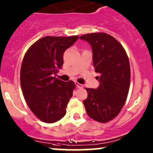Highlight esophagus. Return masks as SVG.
<instances>
[{
  "label": "esophagus",
  "mask_w": 153,
  "mask_h": 153,
  "mask_svg": "<svg viewBox=\"0 0 153 153\" xmlns=\"http://www.w3.org/2000/svg\"><path fill=\"white\" fill-rule=\"evenodd\" d=\"M75 85H76V87L77 88H83V85H82V84L76 82L75 83Z\"/></svg>",
  "instance_id": "1"
}]
</instances>
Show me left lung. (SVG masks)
<instances>
[{"mask_svg": "<svg viewBox=\"0 0 153 153\" xmlns=\"http://www.w3.org/2000/svg\"><path fill=\"white\" fill-rule=\"evenodd\" d=\"M79 39L90 44L93 66L99 74V86L86 88L88 98L83 101L86 112L98 122H109L119 114L127 98L131 81L128 57L123 46L109 34H85Z\"/></svg>", "mask_w": 153, "mask_h": 153, "instance_id": "obj_1", "label": "left lung"}]
</instances>
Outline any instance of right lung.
<instances>
[{
  "mask_svg": "<svg viewBox=\"0 0 153 153\" xmlns=\"http://www.w3.org/2000/svg\"><path fill=\"white\" fill-rule=\"evenodd\" d=\"M78 39V36L43 37L25 55L20 70L21 88L30 109L44 123L57 122L66 113L74 82H63L55 75L62 68L65 51Z\"/></svg>",
  "mask_w": 153,
  "mask_h": 153,
  "instance_id": "1",
  "label": "right lung"
}]
</instances>
